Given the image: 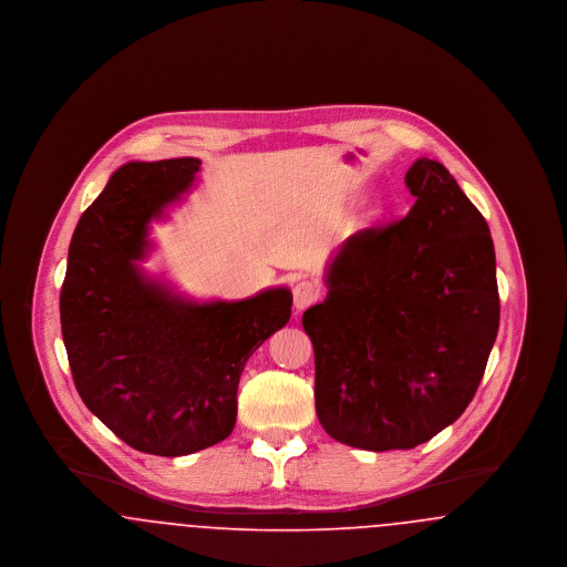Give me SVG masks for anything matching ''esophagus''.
I'll return each instance as SVG.
<instances>
[{
    "label": "esophagus",
    "mask_w": 567,
    "mask_h": 567,
    "mask_svg": "<svg viewBox=\"0 0 567 567\" xmlns=\"http://www.w3.org/2000/svg\"><path fill=\"white\" fill-rule=\"evenodd\" d=\"M321 296V289L315 280H301L297 282L296 289H293V301H296V308L301 312L306 310L308 306H312L317 299Z\"/></svg>",
    "instance_id": "obj_1"
}]
</instances>
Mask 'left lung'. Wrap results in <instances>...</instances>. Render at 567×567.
Returning a JSON list of instances; mask_svg holds the SVG:
<instances>
[{
	"label": "left lung",
	"instance_id": "obj_1",
	"mask_svg": "<svg viewBox=\"0 0 567 567\" xmlns=\"http://www.w3.org/2000/svg\"><path fill=\"white\" fill-rule=\"evenodd\" d=\"M405 185L410 213L342 244L323 303L301 317L324 432L374 453L414 449L455 423L499 329L485 216L442 163L416 159Z\"/></svg>",
	"mask_w": 567,
	"mask_h": 567
}]
</instances>
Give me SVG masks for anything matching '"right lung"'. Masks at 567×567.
Listing matches in <instances>:
<instances>
[{
  "label": "right lung",
  "instance_id": "1",
  "mask_svg": "<svg viewBox=\"0 0 567 567\" xmlns=\"http://www.w3.org/2000/svg\"><path fill=\"white\" fill-rule=\"evenodd\" d=\"M199 165L183 157L118 167L74 229L59 297L82 402L125 444L159 457L231 433L244 365L289 323L293 303L287 287L193 301L142 271L151 220L190 189Z\"/></svg>",
  "mask_w": 567,
  "mask_h": 567
}]
</instances>
